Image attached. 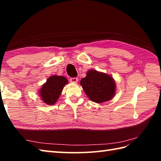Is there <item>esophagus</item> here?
<instances>
[{
    "label": "esophagus",
    "instance_id": "obj_1",
    "mask_svg": "<svg viewBox=\"0 0 161 161\" xmlns=\"http://www.w3.org/2000/svg\"><path fill=\"white\" fill-rule=\"evenodd\" d=\"M77 81H78L77 77H71L70 79V81L71 83H77Z\"/></svg>",
    "mask_w": 161,
    "mask_h": 161
}]
</instances>
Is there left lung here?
I'll return each mask as SVG.
<instances>
[{"label":"left lung","mask_w":161,"mask_h":161,"mask_svg":"<svg viewBox=\"0 0 161 161\" xmlns=\"http://www.w3.org/2000/svg\"><path fill=\"white\" fill-rule=\"evenodd\" d=\"M80 84L91 101L102 103L111 100L115 95V83L110 75L95 70L87 72Z\"/></svg>","instance_id":"8db88e82"}]
</instances>
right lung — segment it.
<instances>
[{
    "label": "right lung",
    "instance_id": "right-lung-1",
    "mask_svg": "<svg viewBox=\"0 0 161 161\" xmlns=\"http://www.w3.org/2000/svg\"><path fill=\"white\" fill-rule=\"evenodd\" d=\"M67 84L68 80L65 77L57 75L50 77L39 91V95L43 102L48 105L55 104L64 86Z\"/></svg>",
    "mask_w": 161,
    "mask_h": 161
}]
</instances>
